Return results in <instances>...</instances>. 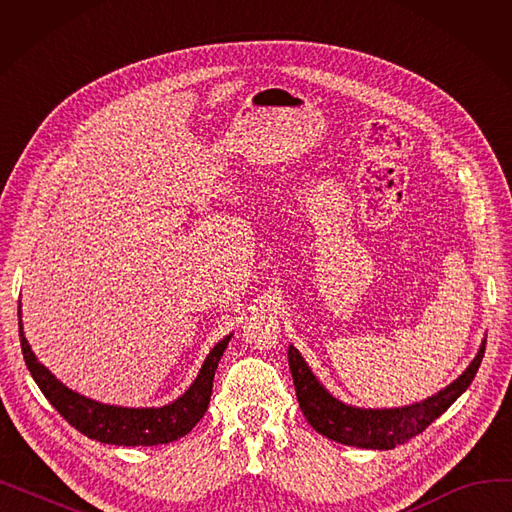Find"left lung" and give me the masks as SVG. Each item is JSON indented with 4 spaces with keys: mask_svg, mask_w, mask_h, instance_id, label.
<instances>
[{
    "mask_svg": "<svg viewBox=\"0 0 512 512\" xmlns=\"http://www.w3.org/2000/svg\"><path fill=\"white\" fill-rule=\"evenodd\" d=\"M483 353H486V340L481 342L477 357L471 361L467 371H463L461 378L438 394L425 398L423 402H415L411 407L378 411L348 407L336 400L315 380V375L294 346H288V365L301 411L321 436L346 446L392 450L394 446L405 444L421 434L469 388L481 365Z\"/></svg>",
    "mask_w": 512,
    "mask_h": 512,
    "instance_id": "8db88e82",
    "label": "left lung"
}]
</instances>
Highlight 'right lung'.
<instances>
[{
    "label": "right lung",
    "mask_w": 512,
    "mask_h": 512,
    "mask_svg": "<svg viewBox=\"0 0 512 512\" xmlns=\"http://www.w3.org/2000/svg\"><path fill=\"white\" fill-rule=\"evenodd\" d=\"M230 336L213 346V351L205 359L197 380L178 400L159 409H126L114 405H101L91 398L80 396L58 382L53 375L37 361L29 342L22 334L20 324V346L26 367H29L33 380L51 402L56 411L80 434L103 444L116 446H155L168 444L182 436L201 421L209 407L213 375L226 351Z\"/></svg>",
    "instance_id": "add662e5"
}]
</instances>
